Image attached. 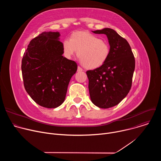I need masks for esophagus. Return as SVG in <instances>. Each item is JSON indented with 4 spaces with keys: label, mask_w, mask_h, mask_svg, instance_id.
I'll return each mask as SVG.
<instances>
[{
    "label": "esophagus",
    "mask_w": 161,
    "mask_h": 161,
    "mask_svg": "<svg viewBox=\"0 0 161 161\" xmlns=\"http://www.w3.org/2000/svg\"><path fill=\"white\" fill-rule=\"evenodd\" d=\"M77 71H78V72H81V71H83V69H81L80 66H78V70H77Z\"/></svg>",
    "instance_id": "34e87169"
}]
</instances>
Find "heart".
Returning <instances> with one entry per match:
<instances>
[{"label": "heart", "instance_id": "heart-1", "mask_svg": "<svg viewBox=\"0 0 161 161\" xmlns=\"http://www.w3.org/2000/svg\"><path fill=\"white\" fill-rule=\"evenodd\" d=\"M64 56L70 59L78 53L81 63L88 69H95L107 61L110 48L109 44L102 39L86 31L73 33L70 39L62 42Z\"/></svg>", "mask_w": 161, "mask_h": 161}]
</instances>
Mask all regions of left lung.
<instances>
[{
    "label": "left lung",
    "instance_id": "1",
    "mask_svg": "<svg viewBox=\"0 0 161 161\" xmlns=\"http://www.w3.org/2000/svg\"><path fill=\"white\" fill-rule=\"evenodd\" d=\"M106 35L110 47L107 61L86 71L91 101L100 108L117 105L128 94L135 69V59L127 40L109 28L92 31Z\"/></svg>",
    "mask_w": 161,
    "mask_h": 161
}]
</instances>
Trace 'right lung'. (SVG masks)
Here are the masks:
<instances>
[{"mask_svg": "<svg viewBox=\"0 0 161 161\" xmlns=\"http://www.w3.org/2000/svg\"><path fill=\"white\" fill-rule=\"evenodd\" d=\"M58 32H43L31 40L21 61L25 90L39 105L47 108L60 106L78 65L62 56Z\"/></svg>", "mask_w": 161, "mask_h": 161, "instance_id": "right-lung-1", "label": "right lung"}]
</instances>
